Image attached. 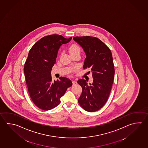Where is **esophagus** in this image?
Wrapping results in <instances>:
<instances>
[{
  "label": "esophagus",
  "instance_id": "obj_1",
  "mask_svg": "<svg viewBox=\"0 0 148 148\" xmlns=\"http://www.w3.org/2000/svg\"><path fill=\"white\" fill-rule=\"evenodd\" d=\"M73 85H75V84H77V81H73Z\"/></svg>",
  "mask_w": 148,
  "mask_h": 148
}]
</instances>
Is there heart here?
Segmentation results:
<instances>
[{"label": "heart", "mask_w": 148, "mask_h": 148, "mask_svg": "<svg viewBox=\"0 0 148 148\" xmlns=\"http://www.w3.org/2000/svg\"><path fill=\"white\" fill-rule=\"evenodd\" d=\"M69 52L70 55L77 53V52H80V47L77 44H72L71 45H70V47H69Z\"/></svg>", "instance_id": "1"}]
</instances>
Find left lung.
<instances>
[{"instance_id":"left-lung-1","label":"left lung","mask_w":148,"mask_h":148,"mask_svg":"<svg viewBox=\"0 0 148 148\" xmlns=\"http://www.w3.org/2000/svg\"><path fill=\"white\" fill-rule=\"evenodd\" d=\"M73 38L84 49L86 57L83 68L91 70L93 78L90 85L84 79L77 81L82 89L78 103L84 110L95 112L105 105L113 86L115 69L112 52L98 38L86 36Z\"/></svg>"}]
</instances>
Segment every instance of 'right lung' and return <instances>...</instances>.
I'll return each instance as SVG.
<instances>
[{
	"label": "right lung",
	"mask_w": 148,
	"mask_h": 148,
	"mask_svg": "<svg viewBox=\"0 0 148 148\" xmlns=\"http://www.w3.org/2000/svg\"><path fill=\"white\" fill-rule=\"evenodd\" d=\"M71 38L58 34L47 35L30 49L24 64L25 81L33 102L42 110H50L59 105L60 99L73 85L71 81L64 77L52 81L51 73L59 47Z\"/></svg>",
	"instance_id": "obj_1"
}]
</instances>
